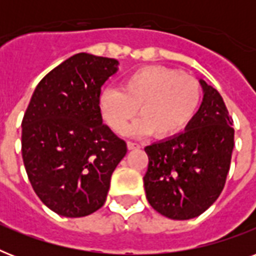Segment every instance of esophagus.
<instances>
[{
	"label": "esophagus",
	"instance_id": "obj_1",
	"mask_svg": "<svg viewBox=\"0 0 256 256\" xmlns=\"http://www.w3.org/2000/svg\"><path fill=\"white\" fill-rule=\"evenodd\" d=\"M140 144H136V142H128V150H136V148H140Z\"/></svg>",
	"mask_w": 256,
	"mask_h": 256
}]
</instances>
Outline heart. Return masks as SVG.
<instances>
[{
    "mask_svg": "<svg viewBox=\"0 0 256 256\" xmlns=\"http://www.w3.org/2000/svg\"><path fill=\"white\" fill-rule=\"evenodd\" d=\"M200 102L202 86L196 78L164 66H146L124 78L120 90L104 88L100 110L112 132H122L138 112L140 118L128 134L171 138L194 120Z\"/></svg>",
    "mask_w": 256,
    "mask_h": 256,
    "instance_id": "1",
    "label": "heart"
}]
</instances>
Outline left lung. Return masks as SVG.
Wrapping results in <instances>:
<instances>
[{"label": "left lung", "mask_w": 256, "mask_h": 256, "mask_svg": "<svg viewBox=\"0 0 256 256\" xmlns=\"http://www.w3.org/2000/svg\"><path fill=\"white\" fill-rule=\"evenodd\" d=\"M203 100L184 132L144 148L148 203L175 220L198 216L218 199L234 148L232 120L216 88L199 80Z\"/></svg>", "instance_id": "left-lung-1"}]
</instances>
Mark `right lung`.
I'll return each instance as SVG.
<instances>
[{"instance_id":"1","label":"right lung","mask_w":256,"mask_h":256,"mask_svg":"<svg viewBox=\"0 0 256 256\" xmlns=\"http://www.w3.org/2000/svg\"><path fill=\"white\" fill-rule=\"evenodd\" d=\"M114 58L78 53L42 78L22 120V160L38 198L66 218L104 206L126 142L102 122L100 88Z\"/></svg>"}]
</instances>
